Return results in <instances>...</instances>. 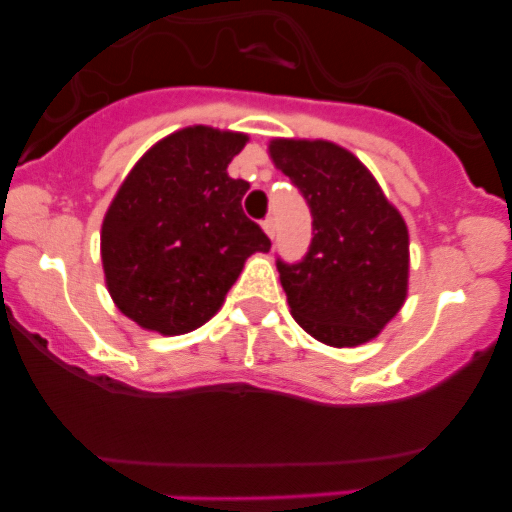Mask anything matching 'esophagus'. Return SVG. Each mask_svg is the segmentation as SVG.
Masks as SVG:
<instances>
[{
  "label": "esophagus",
  "mask_w": 512,
  "mask_h": 512,
  "mask_svg": "<svg viewBox=\"0 0 512 512\" xmlns=\"http://www.w3.org/2000/svg\"><path fill=\"white\" fill-rule=\"evenodd\" d=\"M262 230H265L267 237H270V240H272V237H275V220H272V218L262 220Z\"/></svg>",
  "instance_id": "1"
}]
</instances>
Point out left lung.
<instances>
[{
	"label": "left lung",
	"mask_w": 512,
	"mask_h": 512,
	"mask_svg": "<svg viewBox=\"0 0 512 512\" xmlns=\"http://www.w3.org/2000/svg\"><path fill=\"white\" fill-rule=\"evenodd\" d=\"M270 156L312 213L299 262L280 260L299 327L329 347H359L401 309L409 289V230L359 158L329 141L275 138Z\"/></svg>",
	"instance_id": "obj_1"
}]
</instances>
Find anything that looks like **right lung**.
Returning a JSON list of instances; mask_svg holds the SVG:
<instances>
[{"instance_id": "add662e5", "label": "right lung", "mask_w": 512, "mask_h": 512, "mask_svg": "<svg viewBox=\"0 0 512 512\" xmlns=\"http://www.w3.org/2000/svg\"><path fill=\"white\" fill-rule=\"evenodd\" d=\"M245 133L190 126L146 153L118 188L101 227V262L116 307L175 337L203 327L270 237L242 213L250 183L227 175Z\"/></svg>"}]
</instances>
